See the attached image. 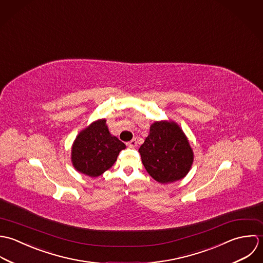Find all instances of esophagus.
Returning a JSON list of instances; mask_svg holds the SVG:
<instances>
[{"instance_id":"1","label":"esophagus","mask_w":263,"mask_h":263,"mask_svg":"<svg viewBox=\"0 0 263 263\" xmlns=\"http://www.w3.org/2000/svg\"><path fill=\"white\" fill-rule=\"evenodd\" d=\"M127 145H128L129 147H135V146H137V141H136V139H132L131 141H129V142L127 143Z\"/></svg>"}]
</instances>
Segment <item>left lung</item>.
Masks as SVG:
<instances>
[{
  "label": "left lung",
  "instance_id": "obj_1",
  "mask_svg": "<svg viewBox=\"0 0 263 263\" xmlns=\"http://www.w3.org/2000/svg\"><path fill=\"white\" fill-rule=\"evenodd\" d=\"M147 173L159 183L184 178L193 162V152L180 127L174 122H156L139 148Z\"/></svg>",
  "mask_w": 263,
  "mask_h": 263
}]
</instances>
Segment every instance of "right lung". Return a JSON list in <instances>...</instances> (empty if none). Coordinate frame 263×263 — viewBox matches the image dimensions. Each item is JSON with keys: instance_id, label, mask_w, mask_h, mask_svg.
I'll return each mask as SVG.
<instances>
[{"instance_id": "1", "label": "right lung", "mask_w": 263, "mask_h": 263, "mask_svg": "<svg viewBox=\"0 0 263 263\" xmlns=\"http://www.w3.org/2000/svg\"><path fill=\"white\" fill-rule=\"evenodd\" d=\"M126 145L109 134L105 120H99L79 133L72 147L75 168L89 177H99L117 160Z\"/></svg>"}]
</instances>
